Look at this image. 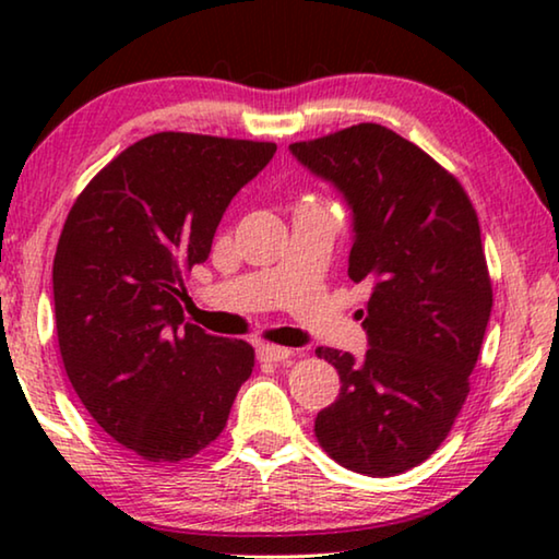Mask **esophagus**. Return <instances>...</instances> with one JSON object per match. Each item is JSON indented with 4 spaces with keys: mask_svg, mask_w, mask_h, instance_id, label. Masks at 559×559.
<instances>
[{
    "mask_svg": "<svg viewBox=\"0 0 559 559\" xmlns=\"http://www.w3.org/2000/svg\"><path fill=\"white\" fill-rule=\"evenodd\" d=\"M290 357H293V353H290L288 347H276V345L259 347V359H261V362L278 365V362H288Z\"/></svg>",
    "mask_w": 559,
    "mask_h": 559,
    "instance_id": "1",
    "label": "esophagus"
}]
</instances>
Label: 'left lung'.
<instances>
[{
  "mask_svg": "<svg viewBox=\"0 0 559 559\" xmlns=\"http://www.w3.org/2000/svg\"><path fill=\"white\" fill-rule=\"evenodd\" d=\"M355 214L349 278L370 286L362 362L318 347L340 374L318 414L330 459L365 476H396L427 461L471 392L493 288L478 214L466 189L421 147L377 122L293 143Z\"/></svg>",
  "mask_w": 559,
  "mask_h": 559,
  "instance_id": "left-lung-1",
  "label": "left lung"
}]
</instances>
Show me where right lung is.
Masks as SVG:
<instances>
[{
  "label": "right lung",
  "instance_id": "obj_1",
  "mask_svg": "<svg viewBox=\"0 0 559 559\" xmlns=\"http://www.w3.org/2000/svg\"><path fill=\"white\" fill-rule=\"evenodd\" d=\"M276 143L155 132L75 197L53 257L56 335L79 400L155 466L224 431L253 347L185 320V278L206 261L234 194Z\"/></svg>",
  "mask_w": 559,
  "mask_h": 559
}]
</instances>
